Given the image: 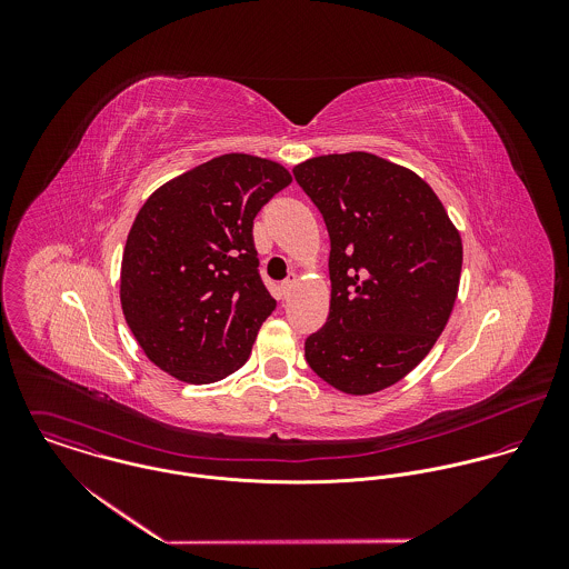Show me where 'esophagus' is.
<instances>
[{"label":"esophagus","mask_w":569,"mask_h":569,"mask_svg":"<svg viewBox=\"0 0 569 569\" xmlns=\"http://www.w3.org/2000/svg\"><path fill=\"white\" fill-rule=\"evenodd\" d=\"M296 284H298V278H296V276L287 278V280L282 282V296H284V298H289V296H291V291L296 289Z\"/></svg>","instance_id":"esophagus-1"}]
</instances>
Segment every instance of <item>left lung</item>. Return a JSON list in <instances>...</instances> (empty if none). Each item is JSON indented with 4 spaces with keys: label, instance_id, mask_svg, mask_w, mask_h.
I'll use <instances>...</instances> for the list:
<instances>
[{
    "label": "left lung",
    "instance_id": "8db88e82",
    "mask_svg": "<svg viewBox=\"0 0 569 569\" xmlns=\"http://www.w3.org/2000/svg\"><path fill=\"white\" fill-rule=\"evenodd\" d=\"M293 174L330 237L328 320L307 337L305 357L339 392H381L429 355L449 322L460 232L427 181L379 156H320Z\"/></svg>",
    "mask_w": 569,
    "mask_h": 569
}]
</instances>
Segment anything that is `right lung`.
<instances>
[{"instance_id": "1", "label": "right lung", "mask_w": 569, "mask_h": 569, "mask_svg": "<svg viewBox=\"0 0 569 569\" xmlns=\"http://www.w3.org/2000/svg\"><path fill=\"white\" fill-rule=\"evenodd\" d=\"M282 163L228 153L166 181L140 208L120 269L124 320L144 355L186 383L237 372L276 309L253 219L291 183Z\"/></svg>"}]
</instances>
